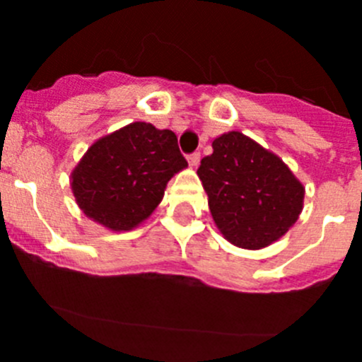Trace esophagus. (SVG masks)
Here are the masks:
<instances>
[{
  "mask_svg": "<svg viewBox=\"0 0 362 362\" xmlns=\"http://www.w3.org/2000/svg\"><path fill=\"white\" fill-rule=\"evenodd\" d=\"M199 161H201V153L199 152H194V153H190V156H188V165H190L192 168H196V166L199 165Z\"/></svg>",
  "mask_w": 362,
  "mask_h": 362,
  "instance_id": "1",
  "label": "esophagus"
}]
</instances>
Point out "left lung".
Returning <instances> with one entry per match:
<instances>
[{"mask_svg":"<svg viewBox=\"0 0 362 362\" xmlns=\"http://www.w3.org/2000/svg\"><path fill=\"white\" fill-rule=\"evenodd\" d=\"M197 168L217 230L232 245L261 250L303 212L305 187L288 165L241 132L221 134Z\"/></svg>","mask_w":362,"mask_h":362,"instance_id":"1","label":"left lung"}]
</instances>
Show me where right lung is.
<instances>
[{"label":"right lung","mask_w":362,"mask_h":362,"mask_svg":"<svg viewBox=\"0 0 362 362\" xmlns=\"http://www.w3.org/2000/svg\"><path fill=\"white\" fill-rule=\"evenodd\" d=\"M187 166L172 130L134 121L88 146L70 187L86 217L112 232H129L152 216L166 183Z\"/></svg>","instance_id":"add662e5"}]
</instances>
